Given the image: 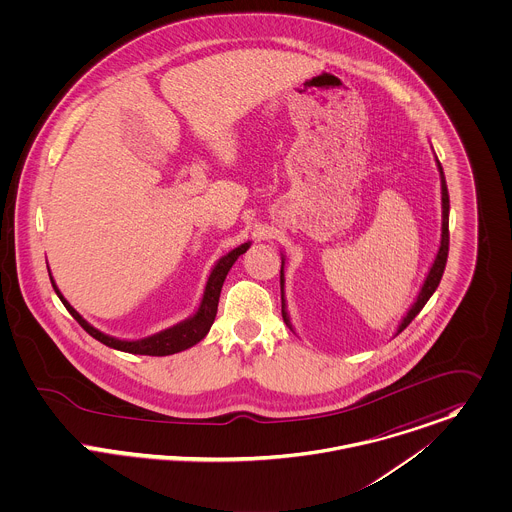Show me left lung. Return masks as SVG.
I'll return each mask as SVG.
<instances>
[{"mask_svg":"<svg viewBox=\"0 0 512 512\" xmlns=\"http://www.w3.org/2000/svg\"><path fill=\"white\" fill-rule=\"evenodd\" d=\"M438 161V159H436ZM438 169H440V176H442V245H440V251L436 255V261L426 277V281L422 284V290L416 298V302L412 304V308L408 310V314L404 316V320L400 322L398 326L397 334H400L414 318L416 314L424 308V304L428 302V298L436 292L438 284L442 281V275H444V269H446V263H448V251H450V194H448V184H446V176H444V169L438 161ZM283 267H281V290H283ZM283 320L286 322V326H290V320H288V314L284 310L283 304Z\"/></svg>","mask_w":512,"mask_h":512,"instance_id":"obj_1","label":"left lung"}]
</instances>
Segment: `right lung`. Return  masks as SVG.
<instances>
[{
    "label": "right lung",
    "instance_id": "right-lung-1",
    "mask_svg": "<svg viewBox=\"0 0 512 512\" xmlns=\"http://www.w3.org/2000/svg\"><path fill=\"white\" fill-rule=\"evenodd\" d=\"M247 249H249V243H243V245H239L237 249H233L231 253H228L226 257H222V259L218 261V265L214 267V271H212V275H210V279H208V284H206V292H204L202 304H200L198 312H196L190 320H186V322H182V324H176L174 328H169V330H165V332H161V334H157V336L145 338V340H115V338H110V336L98 332V330L92 328L86 320H82V316L64 300V296L60 294V290H58L57 284L53 281V277H51V283H53V288H55L58 298H60L62 304L66 306V310L72 314V318H74L92 338L102 341V343L108 345V347H114V349H119V351H127V353H139V355H171V353H178V351H182V349H188V347L196 345L198 341L202 340V338L210 332V328H212V324H214V318H216V312H218V302H220L222 284H224L226 277H228L231 265H233V263L237 261V257L243 255Z\"/></svg>",
    "mask_w": 512,
    "mask_h": 512
}]
</instances>
